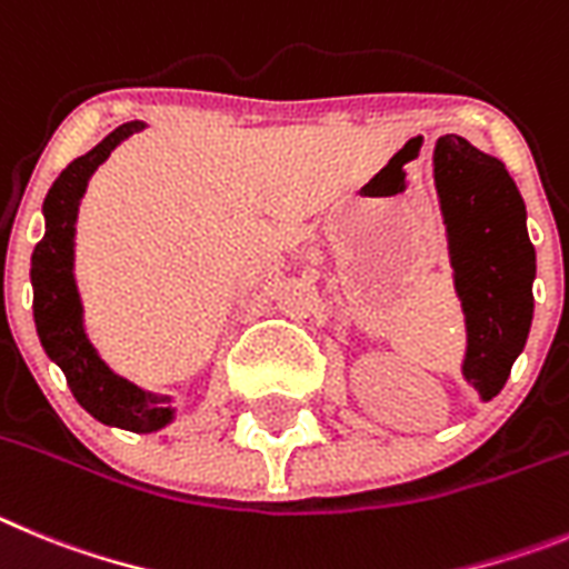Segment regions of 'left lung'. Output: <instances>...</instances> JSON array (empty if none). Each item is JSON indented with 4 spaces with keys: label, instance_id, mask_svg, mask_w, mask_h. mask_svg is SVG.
I'll return each mask as SVG.
<instances>
[{
    "label": "left lung",
    "instance_id": "8db88e82",
    "mask_svg": "<svg viewBox=\"0 0 569 569\" xmlns=\"http://www.w3.org/2000/svg\"><path fill=\"white\" fill-rule=\"evenodd\" d=\"M433 183L465 315L462 377L490 402L508 382L533 322L536 249L527 209L505 163L462 136L437 141Z\"/></svg>",
    "mask_w": 569,
    "mask_h": 569
}]
</instances>
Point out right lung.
<instances>
[{"label": "right lung", "mask_w": 569, "mask_h": 569, "mask_svg": "<svg viewBox=\"0 0 569 569\" xmlns=\"http://www.w3.org/2000/svg\"><path fill=\"white\" fill-rule=\"evenodd\" d=\"M144 127V121H127L93 150L70 161L44 198V238L36 243L30 258L33 320L44 355L64 371L76 402L90 417L132 433L161 431L176 419V408L167 393L144 391L119 377L87 337L84 306L76 286V221L87 181L121 141Z\"/></svg>", "instance_id": "obj_1"}]
</instances>
